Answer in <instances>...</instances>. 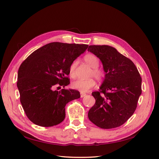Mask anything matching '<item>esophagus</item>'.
<instances>
[{
    "instance_id": "34e87169",
    "label": "esophagus",
    "mask_w": 159,
    "mask_h": 159,
    "mask_svg": "<svg viewBox=\"0 0 159 159\" xmlns=\"http://www.w3.org/2000/svg\"><path fill=\"white\" fill-rule=\"evenodd\" d=\"M85 95H86V94H85V93H80L81 98H84V97H85Z\"/></svg>"
}]
</instances>
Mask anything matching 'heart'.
<instances>
[{
  "mask_svg": "<svg viewBox=\"0 0 159 159\" xmlns=\"http://www.w3.org/2000/svg\"><path fill=\"white\" fill-rule=\"evenodd\" d=\"M84 60L91 68H92L90 72V76L93 78L98 81H102L104 80L106 75L105 70L103 68H99V60L98 57L94 54H88L84 56ZM78 60H75L71 62L69 67V74L72 78L76 76V67L78 65ZM95 85V81L93 78L87 80H77L71 83V88L80 91L81 93L88 92L93 88Z\"/></svg>",
  "mask_w": 159,
  "mask_h": 159,
  "instance_id": "b5f03b06",
  "label": "heart"
}]
</instances>
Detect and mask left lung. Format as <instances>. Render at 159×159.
<instances>
[{
	"instance_id": "8db88e82",
	"label": "left lung",
	"mask_w": 159,
	"mask_h": 159,
	"mask_svg": "<svg viewBox=\"0 0 159 159\" xmlns=\"http://www.w3.org/2000/svg\"><path fill=\"white\" fill-rule=\"evenodd\" d=\"M88 51L99 57L106 73L99 91L92 93L95 103L89 111V119L102 129L118 127L136 110L141 77L133 62L111 46H89Z\"/></svg>"
}]
</instances>
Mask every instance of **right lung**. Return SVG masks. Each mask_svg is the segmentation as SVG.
<instances>
[{"mask_svg":"<svg viewBox=\"0 0 159 159\" xmlns=\"http://www.w3.org/2000/svg\"><path fill=\"white\" fill-rule=\"evenodd\" d=\"M87 44L52 42L35 50L21 64L17 87L27 117L41 127H52L64 121L65 107L80 98L78 91L61 89L69 85V67L85 52Z\"/></svg>","mask_w":159,"mask_h":159,"instance_id":"obj_1","label":"right lung"}]
</instances>
